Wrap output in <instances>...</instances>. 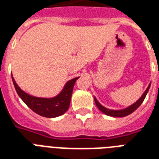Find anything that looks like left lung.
Segmentation results:
<instances>
[{
    "label": "left lung",
    "instance_id": "obj_1",
    "mask_svg": "<svg viewBox=\"0 0 159 159\" xmlns=\"http://www.w3.org/2000/svg\"><path fill=\"white\" fill-rule=\"evenodd\" d=\"M150 85H151V82H150L148 86V88L146 90L144 91V93H143V95L140 97V98L136 101L133 104L130 105V106L127 107L126 108L123 109H119V110H113V109H109L105 107L104 106H102L98 101V99L96 98L95 97H94V100H95V103L97 105V107H98V109L101 111L102 112H103L104 114L107 115V116H110V117H126V116H128V115L131 114V113H133L135 110H136L138 107H139L142 103H143V102L145 99V97L147 95L148 92L150 88Z\"/></svg>",
    "mask_w": 159,
    "mask_h": 159
}]
</instances>
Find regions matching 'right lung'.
Instances as JSON below:
<instances>
[{
  "label": "right lung",
  "instance_id": "obj_1",
  "mask_svg": "<svg viewBox=\"0 0 159 159\" xmlns=\"http://www.w3.org/2000/svg\"><path fill=\"white\" fill-rule=\"evenodd\" d=\"M12 77L16 91L22 100L30 108L40 116L45 117H57L64 114L68 110L71 102V98L74 84L79 77L66 82L62 90L53 98H38L30 95L21 89L16 84Z\"/></svg>",
  "mask_w": 159,
  "mask_h": 159
}]
</instances>
